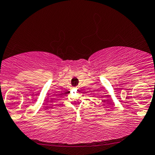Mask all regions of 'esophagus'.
Masks as SVG:
<instances>
[{
  "mask_svg": "<svg viewBox=\"0 0 155 155\" xmlns=\"http://www.w3.org/2000/svg\"><path fill=\"white\" fill-rule=\"evenodd\" d=\"M75 88H76V89H78L79 88H78V87H75Z\"/></svg>",
  "mask_w": 155,
  "mask_h": 155,
  "instance_id": "1",
  "label": "esophagus"
}]
</instances>
